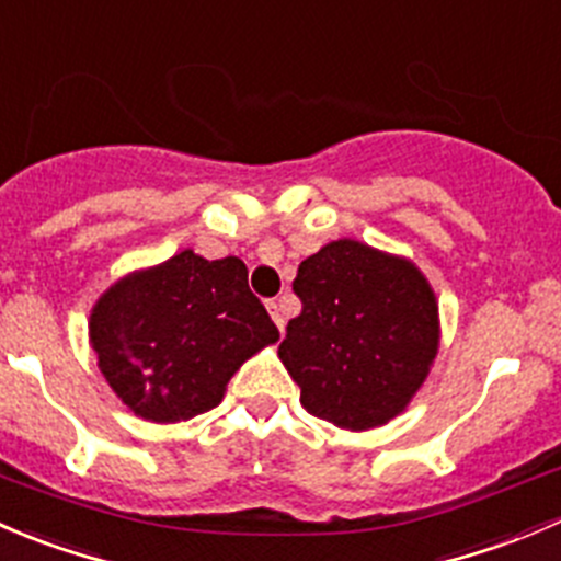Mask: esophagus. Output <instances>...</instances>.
I'll list each match as a JSON object with an SVG mask.
<instances>
[{
  "mask_svg": "<svg viewBox=\"0 0 561 561\" xmlns=\"http://www.w3.org/2000/svg\"><path fill=\"white\" fill-rule=\"evenodd\" d=\"M267 310H270V316H273L275 324H278V330L283 332V327H286V316H283L280 302H275V299H270V302H267Z\"/></svg>",
  "mask_w": 561,
  "mask_h": 561,
  "instance_id": "34e87169",
  "label": "esophagus"
}]
</instances>
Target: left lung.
Segmentation results:
<instances>
[{
    "instance_id": "1",
    "label": "left lung",
    "mask_w": 561,
    "mask_h": 561,
    "mask_svg": "<svg viewBox=\"0 0 561 561\" xmlns=\"http://www.w3.org/2000/svg\"><path fill=\"white\" fill-rule=\"evenodd\" d=\"M302 313L288 321L280 363L313 417L370 431L425 385L442 341L439 299L407 256L359 240L327 242L294 278Z\"/></svg>"
}]
</instances>
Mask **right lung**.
Segmentation results:
<instances>
[{
    "instance_id": "1",
    "label": "right lung",
    "mask_w": 561,
    "mask_h": 561,
    "mask_svg": "<svg viewBox=\"0 0 561 561\" xmlns=\"http://www.w3.org/2000/svg\"><path fill=\"white\" fill-rule=\"evenodd\" d=\"M280 332L248 288L242 259L191 248L111 283L90 310V346L136 417L180 423L218 407L245 359Z\"/></svg>"
}]
</instances>
